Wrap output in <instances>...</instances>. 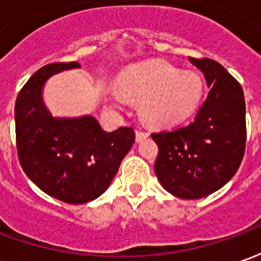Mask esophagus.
I'll use <instances>...</instances> for the list:
<instances>
[{
    "instance_id": "obj_1",
    "label": "esophagus",
    "mask_w": 261,
    "mask_h": 261,
    "mask_svg": "<svg viewBox=\"0 0 261 261\" xmlns=\"http://www.w3.org/2000/svg\"><path fill=\"white\" fill-rule=\"evenodd\" d=\"M147 137H148L147 133H144V131H140V130L136 131V141L137 142H141L142 140H145Z\"/></svg>"
}]
</instances>
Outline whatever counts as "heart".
Masks as SVG:
<instances>
[{"label": "heart", "instance_id": "1", "mask_svg": "<svg viewBox=\"0 0 261 261\" xmlns=\"http://www.w3.org/2000/svg\"><path fill=\"white\" fill-rule=\"evenodd\" d=\"M120 93L140 102V113L156 127L180 123L198 108L204 95L201 76L181 72L164 60H148L128 65L117 80Z\"/></svg>", "mask_w": 261, "mask_h": 261}]
</instances>
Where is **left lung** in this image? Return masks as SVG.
Returning <instances> with one entry per match:
<instances>
[{
	"label": "left lung",
	"mask_w": 261,
	"mask_h": 261,
	"mask_svg": "<svg viewBox=\"0 0 261 261\" xmlns=\"http://www.w3.org/2000/svg\"><path fill=\"white\" fill-rule=\"evenodd\" d=\"M189 61L210 92L186 127L152 134L159 153L155 173L166 192L185 200L210 196L233 177L245 153V97L239 82L210 59Z\"/></svg>",
	"instance_id": "left-lung-1"
}]
</instances>
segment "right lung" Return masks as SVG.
Segmentation results:
<instances>
[{
    "instance_id": "add662e5",
    "label": "right lung",
    "mask_w": 261,
    "mask_h": 261,
    "mask_svg": "<svg viewBox=\"0 0 261 261\" xmlns=\"http://www.w3.org/2000/svg\"><path fill=\"white\" fill-rule=\"evenodd\" d=\"M76 63L50 64L36 71L15 103L16 148L22 169L42 192L68 204H85L108 190L136 134L120 127L105 131L93 116L56 117L43 89L53 75Z\"/></svg>"
}]
</instances>
